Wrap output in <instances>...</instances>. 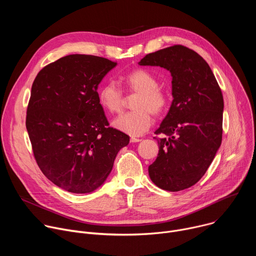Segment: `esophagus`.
Wrapping results in <instances>:
<instances>
[{
	"label": "esophagus",
	"instance_id": "34e87169",
	"mask_svg": "<svg viewBox=\"0 0 256 256\" xmlns=\"http://www.w3.org/2000/svg\"><path fill=\"white\" fill-rule=\"evenodd\" d=\"M132 142H140L142 140L140 138H130V140Z\"/></svg>",
	"mask_w": 256,
	"mask_h": 256
}]
</instances>
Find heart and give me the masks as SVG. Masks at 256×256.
Segmentation results:
<instances>
[{
	"mask_svg": "<svg viewBox=\"0 0 256 256\" xmlns=\"http://www.w3.org/2000/svg\"><path fill=\"white\" fill-rule=\"evenodd\" d=\"M124 91L136 94L132 107L134 110L122 114L114 122V126L130 136H140L152 126V114L160 116L168 105V96L159 88L158 79L144 68H136L122 78ZM100 105L109 114L122 112L124 96L122 91L114 83H104L98 91Z\"/></svg>",
	"mask_w": 256,
	"mask_h": 256,
	"instance_id": "obj_1",
	"label": "heart"
}]
</instances>
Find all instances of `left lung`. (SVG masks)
<instances>
[{"mask_svg":"<svg viewBox=\"0 0 256 256\" xmlns=\"http://www.w3.org/2000/svg\"><path fill=\"white\" fill-rule=\"evenodd\" d=\"M140 66L170 70L173 101L155 134L157 159L149 166L154 184L168 192L194 186L220 148L224 100L208 62L194 50L172 46L144 56Z\"/></svg>","mask_w":256,"mask_h":256,"instance_id":"left-lung-1","label":"left lung"}]
</instances>
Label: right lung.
<instances>
[{"instance_id":"right-lung-1","label":"right lung","mask_w":256,"mask_h":256,"mask_svg":"<svg viewBox=\"0 0 256 256\" xmlns=\"http://www.w3.org/2000/svg\"><path fill=\"white\" fill-rule=\"evenodd\" d=\"M116 62L70 54L40 70L31 87L26 128L34 158L56 186L74 194L98 188L130 136L110 128L97 87Z\"/></svg>"}]
</instances>
